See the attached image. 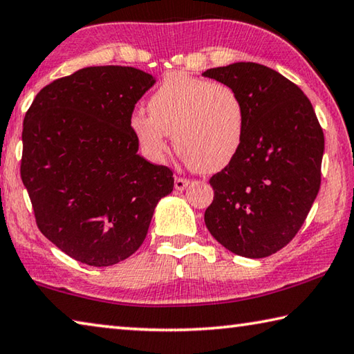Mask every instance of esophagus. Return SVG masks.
I'll return each instance as SVG.
<instances>
[{"instance_id":"esophagus-1","label":"esophagus","mask_w":354,"mask_h":354,"mask_svg":"<svg viewBox=\"0 0 354 354\" xmlns=\"http://www.w3.org/2000/svg\"><path fill=\"white\" fill-rule=\"evenodd\" d=\"M189 185V180L188 178L185 177H176V180H174V187H176V189H185Z\"/></svg>"}]
</instances>
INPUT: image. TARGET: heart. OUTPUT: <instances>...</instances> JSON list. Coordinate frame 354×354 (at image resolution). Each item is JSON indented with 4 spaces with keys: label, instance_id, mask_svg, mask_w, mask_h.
I'll return each mask as SVG.
<instances>
[{
    "label": "heart",
    "instance_id": "obj_1",
    "mask_svg": "<svg viewBox=\"0 0 354 354\" xmlns=\"http://www.w3.org/2000/svg\"><path fill=\"white\" fill-rule=\"evenodd\" d=\"M147 111H135L130 129L153 161L163 160L169 133L177 152L199 172L224 169L243 147V99L224 82L172 71L149 97Z\"/></svg>",
    "mask_w": 354,
    "mask_h": 354
}]
</instances>
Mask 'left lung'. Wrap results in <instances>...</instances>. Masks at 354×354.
I'll return each instance as SVG.
<instances>
[{
  "label": "left lung",
  "mask_w": 354,
  "mask_h": 354,
  "mask_svg": "<svg viewBox=\"0 0 354 354\" xmlns=\"http://www.w3.org/2000/svg\"><path fill=\"white\" fill-rule=\"evenodd\" d=\"M202 76L233 86L245 109L243 147L209 178L205 225L236 255L266 258L294 239L313 207L324 130L305 93L269 66L238 62Z\"/></svg>",
  "instance_id": "1"
}]
</instances>
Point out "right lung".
<instances>
[{
	"mask_svg": "<svg viewBox=\"0 0 354 354\" xmlns=\"http://www.w3.org/2000/svg\"><path fill=\"white\" fill-rule=\"evenodd\" d=\"M155 79L132 66H88L43 86L23 121L20 174L39 230L84 264L140 249L174 188L167 166L136 153L135 104Z\"/></svg>",
	"mask_w": 354,
	"mask_h": 354,
	"instance_id": "1",
	"label": "right lung"
}]
</instances>
